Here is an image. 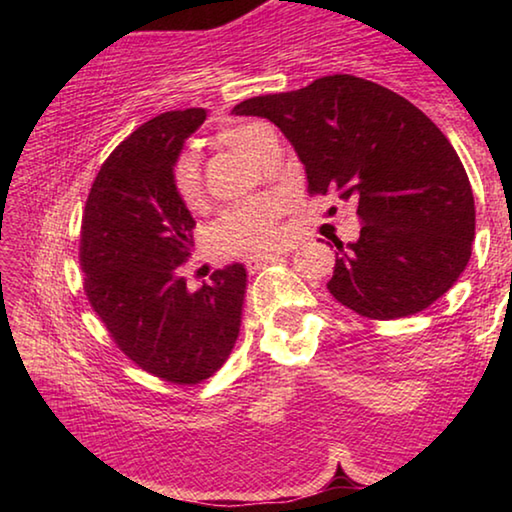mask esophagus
Listing matches in <instances>:
<instances>
[{
  "mask_svg": "<svg viewBox=\"0 0 512 512\" xmlns=\"http://www.w3.org/2000/svg\"><path fill=\"white\" fill-rule=\"evenodd\" d=\"M282 255H284V253H280V250H277V253L255 255V257L248 259V268H250V271H259V268H264V266H268V264L277 262V259H282Z\"/></svg>",
  "mask_w": 512,
  "mask_h": 512,
  "instance_id": "obj_1",
  "label": "esophagus"
}]
</instances>
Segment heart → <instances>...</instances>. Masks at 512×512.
<instances>
[{
  "mask_svg": "<svg viewBox=\"0 0 512 512\" xmlns=\"http://www.w3.org/2000/svg\"><path fill=\"white\" fill-rule=\"evenodd\" d=\"M257 124L225 128L219 135L221 142L230 149L248 155L253 146ZM173 192L180 198V203L187 207H198L203 203V176L194 158L185 155L173 169ZM277 203L273 201H250L241 207H235L228 214H223L219 223L214 225L212 239L216 248L225 253H248V250L264 248L273 244L277 237Z\"/></svg>",
  "mask_w": 512,
  "mask_h": 512,
  "instance_id": "heart-1",
  "label": "heart"
}]
</instances>
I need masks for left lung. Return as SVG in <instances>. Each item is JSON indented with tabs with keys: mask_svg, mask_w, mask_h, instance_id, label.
<instances>
[{
	"mask_svg": "<svg viewBox=\"0 0 512 512\" xmlns=\"http://www.w3.org/2000/svg\"><path fill=\"white\" fill-rule=\"evenodd\" d=\"M264 117L305 164L309 194L354 198L357 241H334L327 289L359 316L406 318L454 287L474 241V196L440 128L400 94L350 74L237 103Z\"/></svg>",
	"mask_w": 512,
	"mask_h": 512,
	"instance_id": "obj_1",
	"label": "left lung"
}]
</instances>
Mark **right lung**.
<instances>
[{"mask_svg":"<svg viewBox=\"0 0 512 512\" xmlns=\"http://www.w3.org/2000/svg\"><path fill=\"white\" fill-rule=\"evenodd\" d=\"M205 108L146 121L103 162L85 203L81 268L92 309L142 370L201 384L230 357L248 287L244 264L187 289L178 273L194 246V216L173 192V167Z\"/></svg>","mask_w":512,"mask_h":512,"instance_id":"add662e5","label":"right lung"}]
</instances>
